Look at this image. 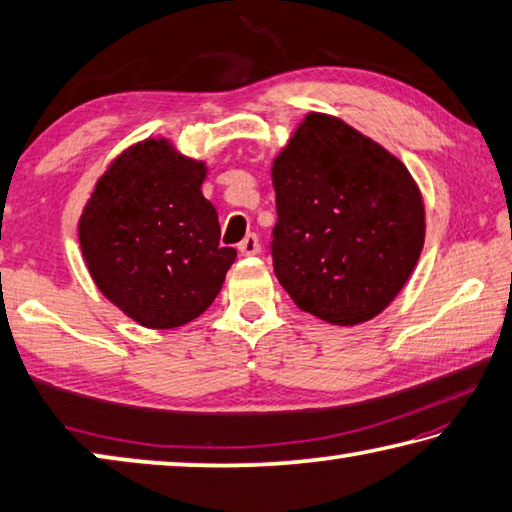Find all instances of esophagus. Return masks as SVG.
Returning a JSON list of instances; mask_svg holds the SVG:
<instances>
[{
    "instance_id": "1",
    "label": "esophagus",
    "mask_w": 512,
    "mask_h": 512,
    "mask_svg": "<svg viewBox=\"0 0 512 512\" xmlns=\"http://www.w3.org/2000/svg\"><path fill=\"white\" fill-rule=\"evenodd\" d=\"M239 253L246 257H253L259 253V237L257 235H246V239L239 244Z\"/></svg>"
}]
</instances>
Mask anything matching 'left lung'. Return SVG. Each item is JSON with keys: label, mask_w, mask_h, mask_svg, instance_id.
<instances>
[{"label": "left lung", "mask_w": 512, "mask_h": 512, "mask_svg": "<svg viewBox=\"0 0 512 512\" xmlns=\"http://www.w3.org/2000/svg\"><path fill=\"white\" fill-rule=\"evenodd\" d=\"M273 187V268L291 300L332 325L391 305L424 244L409 169L341 119L309 112L275 158Z\"/></svg>", "instance_id": "left-lung-1"}]
</instances>
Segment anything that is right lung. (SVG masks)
Masks as SVG:
<instances>
[{
    "instance_id": "add662e5",
    "label": "right lung",
    "mask_w": 512,
    "mask_h": 512,
    "mask_svg": "<svg viewBox=\"0 0 512 512\" xmlns=\"http://www.w3.org/2000/svg\"><path fill=\"white\" fill-rule=\"evenodd\" d=\"M203 180V162L178 155L167 140H146L110 164L81 214L90 275L144 327L171 329L201 316L235 262L237 250L219 244Z\"/></svg>"
}]
</instances>
